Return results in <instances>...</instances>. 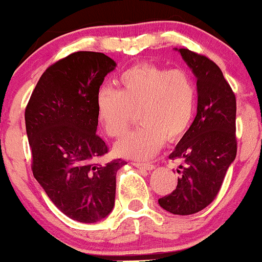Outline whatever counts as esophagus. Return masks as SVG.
<instances>
[{
  "instance_id": "esophagus-1",
  "label": "esophagus",
  "mask_w": 262,
  "mask_h": 262,
  "mask_svg": "<svg viewBox=\"0 0 262 262\" xmlns=\"http://www.w3.org/2000/svg\"><path fill=\"white\" fill-rule=\"evenodd\" d=\"M134 165L139 169H145V170H152L155 169V165L154 164H150V162H134Z\"/></svg>"
}]
</instances>
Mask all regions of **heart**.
<instances>
[{"label":"heart","instance_id":"heart-1","mask_svg":"<svg viewBox=\"0 0 262 262\" xmlns=\"http://www.w3.org/2000/svg\"><path fill=\"white\" fill-rule=\"evenodd\" d=\"M118 90L104 87L98 92L97 118L107 135L119 138L139 112V128L116 144V151L127 158L154 156L166 138L177 140L193 118L197 90L193 79L182 69L138 64L118 77Z\"/></svg>","mask_w":262,"mask_h":262}]
</instances>
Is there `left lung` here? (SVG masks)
I'll list each match as a JSON object with an SVG mask.
<instances>
[{
    "label": "left lung",
    "mask_w": 262,
    "mask_h": 262,
    "mask_svg": "<svg viewBox=\"0 0 262 262\" xmlns=\"http://www.w3.org/2000/svg\"><path fill=\"white\" fill-rule=\"evenodd\" d=\"M179 52L197 77V114L170 155L183 161L176 188L159 198V204L172 214L188 215L215 200L235 159L236 98L214 61L186 48Z\"/></svg>",
    "instance_id": "8db88e82"
}]
</instances>
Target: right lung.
I'll list each match as a JSON object with an SVG mask.
<instances>
[{"mask_svg":"<svg viewBox=\"0 0 262 262\" xmlns=\"http://www.w3.org/2000/svg\"><path fill=\"white\" fill-rule=\"evenodd\" d=\"M114 68L103 53L70 54L44 71L26 107L33 175L58 209L81 223L110 214L117 171L127 164H103L108 146L96 134L100 86Z\"/></svg>","mask_w":262,"mask_h":262,"instance_id":"obj_1","label":"right lung"}]
</instances>
